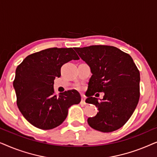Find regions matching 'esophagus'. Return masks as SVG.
Here are the masks:
<instances>
[{"label":"esophagus","instance_id":"esophagus-1","mask_svg":"<svg viewBox=\"0 0 157 157\" xmlns=\"http://www.w3.org/2000/svg\"><path fill=\"white\" fill-rule=\"evenodd\" d=\"M85 100H86L85 96H81V105H86V103L85 102Z\"/></svg>","mask_w":157,"mask_h":157}]
</instances>
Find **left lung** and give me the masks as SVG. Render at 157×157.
I'll return each mask as SVG.
<instances>
[{
  "label": "left lung",
  "mask_w": 157,
  "mask_h": 157,
  "mask_svg": "<svg viewBox=\"0 0 157 157\" xmlns=\"http://www.w3.org/2000/svg\"><path fill=\"white\" fill-rule=\"evenodd\" d=\"M74 49L92 73L86 102L95 105L98 112L88 119V124L101 132L119 129L132 117L139 100L140 74L136 64L130 55L114 46L94 45ZM99 92H104L105 96L98 101L93 96Z\"/></svg>",
  "instance_id": "obj_1"
}]
</instances>
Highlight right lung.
Segmentation results:
<instances>
[{
	"instance_id": "obj_1",
	"label": "right lung",
	"mask_w": 157,
	"mask_h": 157,
	"mask_svg": "<svg viewBox=\"0 0 157 157\" xmlns=\"http://www.w3.org/2000/svg\"><path fill=\"white\" fill-rule=\"evenodd\" d=\"M79 57L72 48H50L28 56L16 70L13 87L19 110L30 124L43 130L63 123L68 109L80 103L76 90L55 94L54 79L61 66Z\"/></svg>"
}]
</instances>
